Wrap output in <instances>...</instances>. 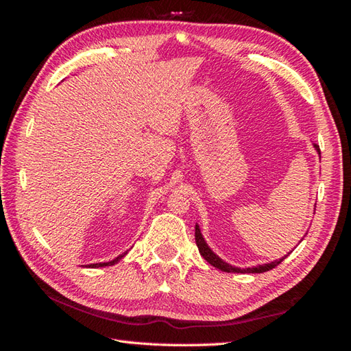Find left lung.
Wrapping results in <instances>:
<instances>
[{"instance_id": "left-lung-1", "label": "left lung", "mask_w": 351, "mask_h": 351, "mask_svg": "<svg viewBox=\"0 0 351 351\" xmlns=\"http://www.w3.org/2000/svg\"><path fill=\"white\" fill-rule=\"evenodd\" d=\"M314 147L317 149V152L318 154H322L319 152V146L318 145H314ZM195 237H196V244H197V249H199V252H200V255L204 256V259L205 261H208V263H210L213 267H215V268H219V270H221V271H226V273H264V271H268V270H271V268H274V267H278L283 259H285V256H283L282 259H279V261H273V263H270V264H263V265H258V267H252V268H238V267H234V265H229L228 263H225V261L223 259H220L217 255H215V253L208 247V244H206V241L204 240V237H202V234H200V229H199V226L196 225V232H195Z\"/></svg>"}]
</instances>
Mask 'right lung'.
<instances>
[{
    "label": "right lung",
    "instance_id": "add662e5",
    "mask_svg": "<svg viewBox=\"0 0 351 351\" xmlns=\"http://www.w3.org/2000/svg\"><path fill=\"white\" fill-rule=\"evenodd\" d=\"M126 255V252L125 253H122V255H119L117 258H114L113 261H108V263H99V264H90L88 267L90 268H99V267H107V265H114V264H117L119 261H121L123 256Z\"/></svg>",
    "mask_w": 351,
    "mask_h": 351
}]
</instances>
